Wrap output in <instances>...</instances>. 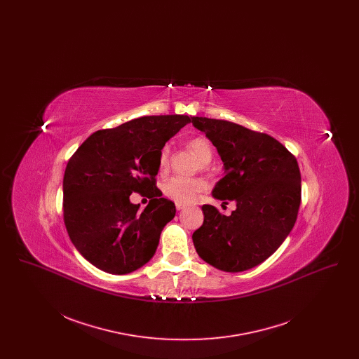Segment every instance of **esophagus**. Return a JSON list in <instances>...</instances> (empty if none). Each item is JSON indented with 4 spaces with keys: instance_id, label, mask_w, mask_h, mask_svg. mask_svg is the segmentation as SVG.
<instances>
[{
    "instance_id": "34e87169",
    "label": "esophagus",
    "mask_w": 359,
    "mask_h": 359,
    "mask_svg": "<svg viewBox=\"0 0 359 359\" xmlns=\"http://www.w3.org/2000/svg\"><path fill=\"white\" fill-rule=\"evenodd\" d=\"M184 208H186V205H182V203H176V210L180 211V210H184Z\"/></svg>"
}]
</instances>
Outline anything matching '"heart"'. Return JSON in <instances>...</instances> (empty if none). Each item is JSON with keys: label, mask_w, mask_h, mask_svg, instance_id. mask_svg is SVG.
<instances>
[{"label": "heart", "mask_w": 359, "mask_h": 359, "mask_svg": "<svg viewBox=\"0 0 359 359\" xmlns=\"http://www.w3.org/2000/svg\"><path fill=\"white\" fill-rule=\"evenodd\" d=\"M188 149L192 151L196 154V157L201 160V163L205 165L211 161L212 158V148L211 144L208 142V140L202 136L192 137L187 141ZM158 171L165 172L170 167V149L168 147L161 148V151L158 152ZM207 184L205 180L198 179V177H180V176H175L168 179L164 184H163V192L172 199L176 203H182V205H187L194 202L201 192L205 191Z\"/></svg>", "instance_id": "b5f03b06"}]
</instances>
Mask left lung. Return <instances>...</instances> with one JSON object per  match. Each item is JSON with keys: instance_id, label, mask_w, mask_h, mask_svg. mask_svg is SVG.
I'll list each match as a JSON object with an SVG mask.
<instances>
[{"instance_id": "1", "label": "left lung", "mask_w": 359, "mask_h": 359, "mask_svg": "<svg viewBox=\"0 0 359 359\" xmlns=\"http://www.w3.org/2000/svg\"><path fill=\"white\" fill-rule=\"evenodd\" d=\"M217 148L224 176L212 196L234 201L231 215L202 205L203 224L192 234L207 264L223 272H243L272 256L293 229L302 202L297 160L276 138L238 123L192 117Z\"/></svg>"}]
</instances>
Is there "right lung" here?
<instances>
[{
  "label": "right lung",
  "mask_w": 359,
  "mask_h": 359,
  "mask_svg": "<svg viewBox=\"0 0 359 359\" xmlns=\"http://www.w3.org/2000/svg\"><path fill=\"white\" fill-rule=\"evenodd\" d=\"M188 116H148L97 130L71 156L63 177V219L69 239L86 259L111 274L145 265L160 234L176 214L156 187L158 152ZM132 191L153 199L144 212Z\"/></svg>",
  "instance_id": "obj_1"
}]
</instances>
